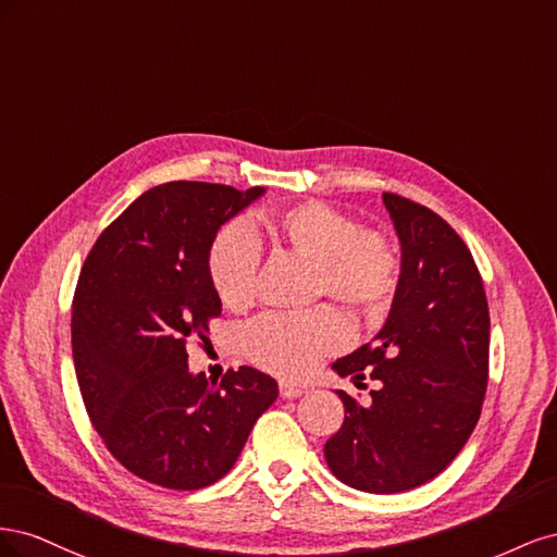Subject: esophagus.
<instances>
[{"label":"esophagus","instance_id":"obj_1","mask_svg":"<svg viewBox=\"0 0 557 557\" xmlns=\"http://www.w3.org/2000/svg\"><path fill=\"white\" fill-rule=\"evenodd\" d=\"M305 391H307L305 385H297V383L285 381V379L278 381V393H281L283 399H297V397L305 395Z\"/></svg>","mask_w":557,"mask_h":557}]
</instances>
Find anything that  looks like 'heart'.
<instances>
[{"label": "heart", "mask_w": 557, "mask_h": 557, "mask_svg": "<svg viewBox=\"0 0 557 557\" xmlns=\"http://www.w3.org/2000/svg\"><path fill=\"white\" fill-rule=\"evenodd\" d=\"M276 244L311 262L313 295H330L360 315L381 313L397 290L399 258L383 234L360 230L356 221L320 201H305L264 218ZM260 250L242 223L215 234L209 276L218 299L242 311L256 293ZM348 336L344 318L332 307L305 313H267L244 332L246 356L285 376H305L315 362L342 348Z\"/></svg>", "instance_id": "1"}]
</instances>
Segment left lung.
Here are the masks:
<instances>
[{"instance_id": "left-lung-1", "label": "left lung", "mask_w": 557, "mask_h": 557, "mask_svg": "<svg viewBox=\"0 0 557 557\" xmlns=\"http://www.w3.org/2000/svg\"><path fill=\"white\" fill-rule=\"evenodd\" d=\"M383 205L401 244L391 313L372 342L332 364L379 387L369 404L336 391L346 416L325 460L356 491L393 495L442 474L474 432L491 315L474 258L444 218L391 193Z\"/></svg>"}]
</instances>
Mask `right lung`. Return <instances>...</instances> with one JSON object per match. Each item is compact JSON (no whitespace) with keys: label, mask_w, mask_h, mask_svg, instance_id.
I'll return each mask as SVG.
<instances>
[{"label":"right lung","mask_w":557,"mask_h":557,"mask_svg":"<svg viewBox=\"0 0 557 557\" xmlns=\"http://www.w3.org/2000/svg\"><path fill=\"white\" fill-rule=\"evenodd\" d=\"M267 190L174 181L115 218L81 269L72 350L83 401L113 458L172 491H197L237 462L278 383L239 367L221 385L188 369L190 339H207L221 299L209 250Z\"/></svg>","instance_id":"1"}]
</instances>
